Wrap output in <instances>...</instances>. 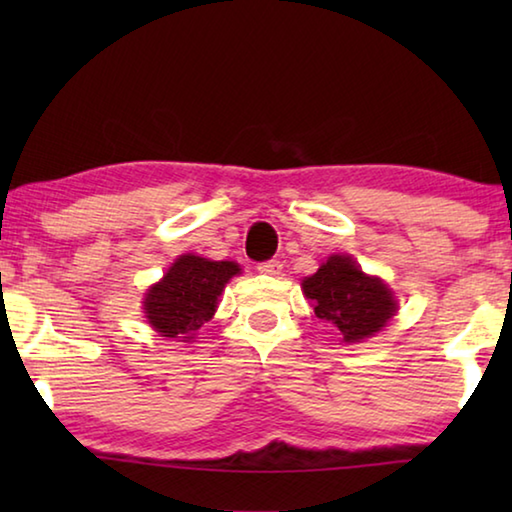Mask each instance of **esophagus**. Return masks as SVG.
Returning <instances> with one entry per match:
<instances>
[{"mask_svg": "<svg viewBox=\"0 0 512 512\" xmlns=\"http://www.w3.org/2000/svg\"><path fill=\"white\" fill-rule=\"evenodd\" d=\"M257 271L264 273V275H280L282 262H277V259H268V262H262L257 266Z\"/></svg>", "mask_w": 512, "mask_h": 512, "instance_id": "esophagus-1", "label": "esophagus"}]
</instances>
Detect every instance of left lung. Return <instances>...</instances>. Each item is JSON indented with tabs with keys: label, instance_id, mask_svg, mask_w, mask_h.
Instances as JSON below:
<instances>
[{
	"label": "left lung",
	"instance_id": "obj_1",
	"mask_svg": "<svg viewBox=\"0 0 512 512\" xmlns=\"http://www.w3.org/2000/svg\"><path fill=\"white\" fill-rule=\"evenodd\" d=\"M302 291L316 316L343 336V343H361L375 336L395 316L393 291L375 275H366L350 255H332L314 275L302 280Z\"/></svg>",
	"mask_w": 512,
	"mask_h": 512
}]
</instances>
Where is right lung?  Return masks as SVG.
I'll use <instances>...</instances> for the list:
<instances>
[{"label": "right lung", "mask_w": 512, "mask_h": 512, "mask_svg": "<svg viewBox=\"0 0 512 512\" xmlns=\"http://www.w3.org/2000/svg\"><path fill=\"white\" fill-rule=\"evenodd\" d=\"M241 273L235 262H212L180 255L158 284L146 291L144 314L149 325L167 339L194 341L198 329L214 316L230 277Z\"/></svg>", "instance_id": "add662e5"}]
</instances>
